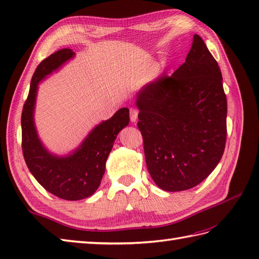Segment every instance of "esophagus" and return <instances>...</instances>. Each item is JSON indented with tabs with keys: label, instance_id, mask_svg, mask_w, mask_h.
<instances>
[{
	"label": "esophagus",
	"instance_id": "esophagus-1",
	"mask_svg": "<svg viewBox=\"0 0 259 259\" xmlns=\"http://www.w3.org/2000/svg\"><path fill=\"white\" fill-rule=\"evenodd\" d=\"M138 113L139 111L137 109H130V121L133 123L137 122V120H138Z\"/></svg>",
	"mask_w": 259,
	"mask_h": 259
}]
</instances>
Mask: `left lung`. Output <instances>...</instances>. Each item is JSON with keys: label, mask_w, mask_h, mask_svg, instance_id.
Returning <instances> with one entry per match:
<instances>
[{"label": "left lung", "mask_w": 259, "mask_h": 259, "mask_svg": "<svg viewBox=\"0 0 259 259\" xmlns=\"http://www.w3.org/2000/svg\"><path fill=\"white\" fill-rule=\"evenodd\" d=\"M138 128L152 180L166 191L190 189L221 161L227 137V99L218 63L195 34L186 62L137 95Z\"/></svg>", "instance_id": "1"}]
</instances>
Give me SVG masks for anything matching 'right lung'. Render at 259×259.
Here are the masks:
<instances>
[{
	"instance_id": "right-lung-1",
	"label": "right lung",
	"mask_w": 259,
	"mask_h": 259,
	"mask_svg": "<svg viewBox=\"0 0 259 259\" xmlns=\"http://www.w3.org/2000/svg\"><path fill=\"white\" fill-rule=\"evenodd\" d=\"M73 57L71 49H62L37 65L21 117L22 151L27 168L43 188L65 200L84 199L95 194L106 171L113 142L120 130L129 123V109L121 108L109 120L98 124L71 155L59 157L46 149L33 119L37 84Z\"/></svg>"
}]
</instances>
